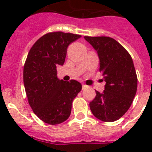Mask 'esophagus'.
<instances>
[{
    "label": "esophagus",
    "mask_w": 152,
    "mask_h": 152,
    "mask_svg": "<svg viewBox=\"0 0 152 152\" xmlns=\"http://www.w3.org/2000/svg\"><path fill=\"white\" fill-rule=\"evenodd\" d=\"M82 86H83V89H84V88H87V87H88V86L85 85V84H83V85H82Z\"/></svg>",
    "instance_id": "esophagus-1"
}]
</instances>
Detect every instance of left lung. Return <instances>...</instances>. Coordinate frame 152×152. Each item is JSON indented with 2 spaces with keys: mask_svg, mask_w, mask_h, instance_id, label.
Instances as JSON below:
<instances>
[{
  "mask_svg": "<svg viewBox=\"0 0 152 152\" xmlns=\"http://www.w3.org/2000/svg\"><path fill=\"white\" fill-rule=\"evenodd\" d=\"M84 39L92 46L99 58V70L106 82L104 91L96 92L90 102L93 115L113 122L129 109L137 89V76L133 61L127 50L110 37H89Z\"/></svg>",
  "mask_w": 152,
  "mask_h": 152,
  "instance_id": "obj_1",
  "label": "left lung"
}]
</instances>
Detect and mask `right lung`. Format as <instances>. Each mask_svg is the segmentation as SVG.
Returning a JSON list of instances; mask_svg holds the SVG:
<instances>
[{
	"instance_id": "obj_1",
	"label": "right lung",
	"mask_w": 152,
	"mask_h": 152,
	"mask_svg": "<svg viewBox=\"0 0 152 152\" xmlns=\"http://www.w3.org/2000/svg\"><path fill=\"white\" fill-rule=\"evenodd\" d=\"M79 34L57 31L41 37L30 50L23 67V83L28 102L45 123L57 125L70 116L72 101L82 89L78 81L57 77V66L63 65L68 46Z\"/></svg>"
}]
</instances>
